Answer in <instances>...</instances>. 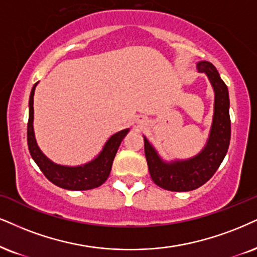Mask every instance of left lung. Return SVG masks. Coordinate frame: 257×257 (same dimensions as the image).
Segmentation results:
<instances>
[{
  "label": "left lung",
  "instance_id": "obj_1",
  "mask_svg": "<svg viewBox=\"0 0 257 257\" xmlns=\"http://www.w3.org/2000/svg\"><path fill=\"white\" fill-rule=\"evenodd\" d=\"M196 70L207 76L214 91L210 134L200 153L186 160L166 161L144 136L149 173L153 181L167 191L188 192L199 188L217 172L229 149L231 137L229 90L212 63L198 62Z\"/></svg>",
  "mask_w": 257,
  "mask_h": 257
}]
</instances>
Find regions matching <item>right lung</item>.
Listing matches in <instances>:
<instances>
[{"label":"right lung","instance_id":"1","mask_svg":"<svg viewBox=\"0 0 257 257\" xmlns=\"http://www.w3.org/2000/svg\"><path fill=\"white\" fill-rule=\"evenodd\" d=\"M38 83L39 82H37L32 88L30 102H28L30 113H28L27 123V143L32 158L40 168L46 179L61 188L69 189V191H87V189H93L101 186L108 179L116 151L123 137L128 134L130 128L121 130L110 136L99 155L89 162L81 164V166H63V164L55 163L40 150L36 141V135H34L33 97Z\"/></svg>","mask_w":257,"mask_h":257}]
</instances>
